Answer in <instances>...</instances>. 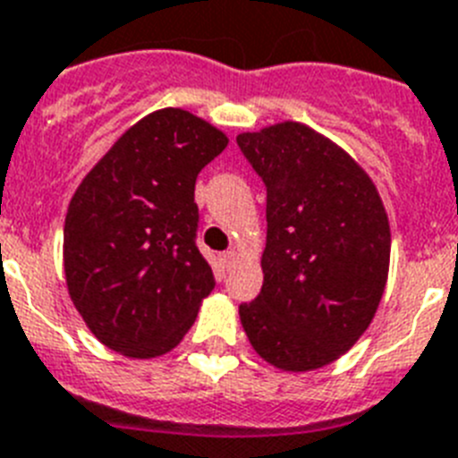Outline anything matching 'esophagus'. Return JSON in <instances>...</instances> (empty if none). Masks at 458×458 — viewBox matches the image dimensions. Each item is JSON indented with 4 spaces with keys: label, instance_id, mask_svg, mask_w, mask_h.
Masks as SVG:
<instances>
[{
    "label": "esophagus",
    "instance_id": "1",
    "mask_svg": "<svg viewBox=\"0 0 458 458\" xmlns=\"http://www.w3.org/2000/svg\"><path fill=\"white\" fill-rule=\"evenodd\" d=\"M237 260H240V253L234 251V249H230V251L224 253L225 267H234V265H237Z\"/></svg>",
    "mask_w": 458,
    "mask_h": 458
}]
</instances>
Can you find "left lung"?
<instances>
[{
  "label": "left lung",
  "instance_id": "left-lung-1",
  "mask_svg": "<svg viewBox=\"0 0 458 458\" xmlns=\"http://www.w3.org/2000/svg\"><path fill=\"white\" fill-rule=\"evenodd\" d=\"M237 145L267 186L262 290L240 306L242 327L278 371H316L360 341L383 300V198L344 147L301 122L246 131Z\"/></svg>",
  "mask_w": 458,
  "mask_h": 458
}]
</instances>
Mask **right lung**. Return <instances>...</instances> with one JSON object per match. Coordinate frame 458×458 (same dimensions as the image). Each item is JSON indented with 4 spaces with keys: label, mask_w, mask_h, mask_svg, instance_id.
Here are the masks:
<instances>
[{
    "label": "right lung",
    "mask_w": 458,
    "mask_h": 458,
    "mask_svg": "<svg viewBox=\"0 0 458 458\" xmlns=\"http://www.w3.org/2000/svg\"><path fill=\"white\" fill-rule=\"evenodd\" d=\"M228 147L198 114L161 108L119 135L78 184L64 221V278L106 348L161 357L214 288L196 246V177Z\"/></svg>",
    "instance_id": "1"
}]
</instances>
